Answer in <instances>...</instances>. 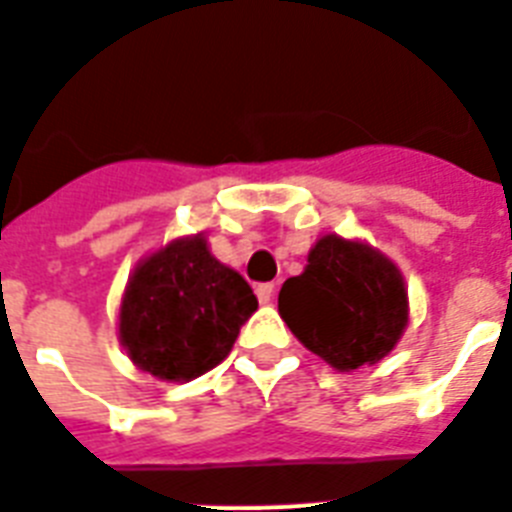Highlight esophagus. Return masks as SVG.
Instances as JSON below:
<instances>
[{"label":"esophagus","instance_id":"34e87169","mask_svg":"<svg viewBox=\"0 0 512 512\" xmlns=\"http://www.w3.org/2000/svg\"><path fill=\"white\" fill-rule=\"evenodd\" d=\"M257 299H260V304H268L270 299H273V294H276V286L273 283H260L255 289Z\"/></svg>","mask_w":512,"mask_h":512}]
</instances>
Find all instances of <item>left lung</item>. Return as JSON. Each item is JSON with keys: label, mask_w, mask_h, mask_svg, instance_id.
Here are the masks:
<instances>
[{"label": "left lung", "mask_w": 512, "mask_h": 512, "mask_svg": "<svg viewBox=\"0 0 512 512\" xmlns=\"http://www.w3.org/2000/svg\"><path fill=\"white\" fill-rule=\"evenodd\" d=\"M278 312L312 354L351 372L393 351L409 322V299L390 260L330 234L312 247L302 276L283 283Z\"/></svg>", "instance_id": "left-lung-1"}]
</instances>
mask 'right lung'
<instances>
[{
    "instance_id": "add662e5",
    "label": "right lung",
    "mask_w": 512,
    "mask_h": 512,
    "mask_svg": "<svg viewBox=\"0 0 512 512\" xmlns=\"http://www.w3.org/2000/svg\"><path fill=\"white\" fill-rule=\"evenodd\" d=\"M257 296L208 252L203 236L176 239L137 265L119 312L132 362L158 380L200 377L229 356Z\"/></svg>"
}]
</instances>
